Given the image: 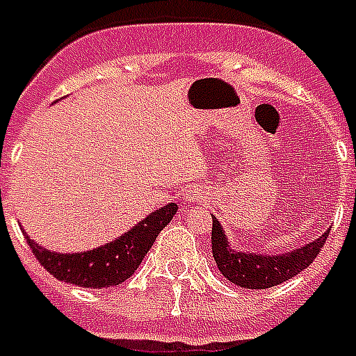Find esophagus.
Wrapping results in <instances>:
<instances>
[{
    "mask_svg": "<svg viewBox=\"0 0 356 356\" xmlns=\"http://www.w3.org/2000/svg\"><path fill=\"white\" fill-rule=\"evenodd\" d=\"M186 198H188V200H196V198H198V196H196L194 192H188V194H186Z\"/></svg>",
    "mask_w": 356,
    "mask_h": 356,
    "instance_id": "1",
    "label": "esophagus"
}]
</instances>
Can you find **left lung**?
<instances>
[{"label": "left lung", "instance_id": "left-lung-1", "mask_svg": "<svg viewBox=\"0 0 356 356\" xmlns=\"http://www.w3.org/2000/svg\"><path fill=\"white\" fill-rule=\"evenodd\" d=\"M326 230L312 243L283 254H259L232 249L218 218L213 217L211 247L217 268L230 283L243 289H270L285 283L317 259L328 238Z\"/></svg>", "mask_w": 356, "mask_h": 356}]
</instances>
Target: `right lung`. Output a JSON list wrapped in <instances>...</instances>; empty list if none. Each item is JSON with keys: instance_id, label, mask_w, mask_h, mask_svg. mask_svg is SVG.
<instances>
[{"instance_id": "right-lung-1", "label": "right lung", "mask_w": 356, "mask_h": 356, "mask_svg": "<svg viewBox=\"0 0 356 356\" xmlns=\"http://www.w3.org/2000/svg\"><path fill=\"white\" fill-rule=\"evenodd\" d=\"M177 204L160 207L120 238L86 252H54L43 249L26 234L31 252L54 277L83 289H107L124 283L143 262L158 234L170 225Z\"/></svg>"}]
</instances>
